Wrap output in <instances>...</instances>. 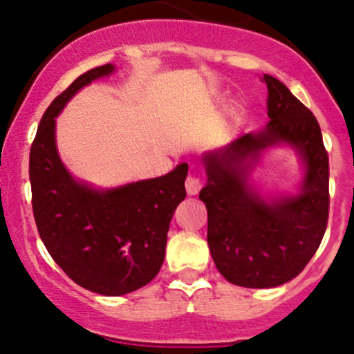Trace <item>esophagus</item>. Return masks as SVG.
Segmentation results:
<instances>
[{"label": "esophagus", "instance_id": "esophagus-1", "mask_svg": "<svg viewBox=\"0 0 354 354\" xmlns=\"http://www.w3.org/2000/svg\"><path fill=\"white\" fill-rule=\"evenodd\" d=\"M185 185H186V191H188V194H191V196H193V194L200 193L201 180L196 176V174H188Z\"/></svg>", "mask_w": 354, "mask_h": 354}]
</instances>
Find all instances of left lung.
Wrapping results in <instances>:
<instances>
[{
    "label": "left lung",
    "instance_id": "8db88e82",
    "mask_svg": "<svg viewBox=\"0 0 354 354\" xmlns=\"http://www.w3.org/2000/svg\"><path fill=\"white\" fill-rule=\"evenodd\" d=\"M270 123L205 156L208 246L218 271L243 288H274L304 270L324 236L330 214V163L315 115L279 80L263 75ZM288 142L302 153V193L268 203L245 186L246 159Z\"/></svg>",
    "mask_w": 354,
    "mask_h": 354
}]
</instances>
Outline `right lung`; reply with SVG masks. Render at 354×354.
<instances>
[{
  "instance_id": "add662e5",
  "label": "right lung",
  "mask_w": 354,
  "mask_h": 354,
  "mask_svg": "<svg viewBox=\"0 0 354 354\" xmlns=\"http://www.w3.org/2000/svg\"><path fill=\"white\" fill-rule=\"evenodd\" d=\"M113 70L109 63L93 68L56 96L30 151L31 205L39 238L73 281L104 296L131 293L160 273L166 234L186 196L188 174L183 163L161 178L96 191L64 169L55 145V118L80 88Z\"/></svg>"
}]
</instances>
